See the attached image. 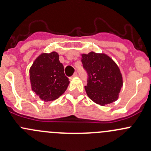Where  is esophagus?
<instances>
[{
    "instance_id": "1",
    "label": "esophagus",
    "mask_w": 151,
    "mask_h": 151,
    "mask_svg": "<svg viewBox=\"0 0 151 151\" xmlns=\"http://www.w3.org/2000/svg\"><path fill=\"white\" fill-rule=\"evenodd\" d=\"M77 72H75V73H74V74H73L72 76H71V79L74 78V77H77Z\"/></svg>"
}]
</instances>
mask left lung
I'll list each match as a JSON object with an SVG mask.
<instances>
[{
  "label": "left lung",
  "mask_w": 151,
  "mask_h": 151,
  "mask_svg": "<svg viewBox=\"0 0 151 151\" xmlns=\"http://www.w3.org/2000/svg\"><path fill=\"white\" fill-rule=\"evenodd\" d=\"M81 55L83 67L89 77L85 86L88 96L101 106L117 101L123 83L116 63L105 53L90 52Z\"/></svg>",
  "instance_id": "1"
}]
</instances>
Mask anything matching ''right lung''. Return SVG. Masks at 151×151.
Here are the masks:
<instances>
[{
	"instance_id": "obj_1",
	"label": "right lung",
	"mask_w": 151,
	"mask_h": 151,
	"mask_svg": "<svg viewBox=\"0 0 151 151\" xmlns=\"http://www.w3.org/2000/svg\"><path fill=\"white\" fill-rule=\"evenodd\" d=\"M63 70L58 52L39 55L29 70L32 91L44 101L57 99L69 84Z\"/></svg>"
}]
</instances>
